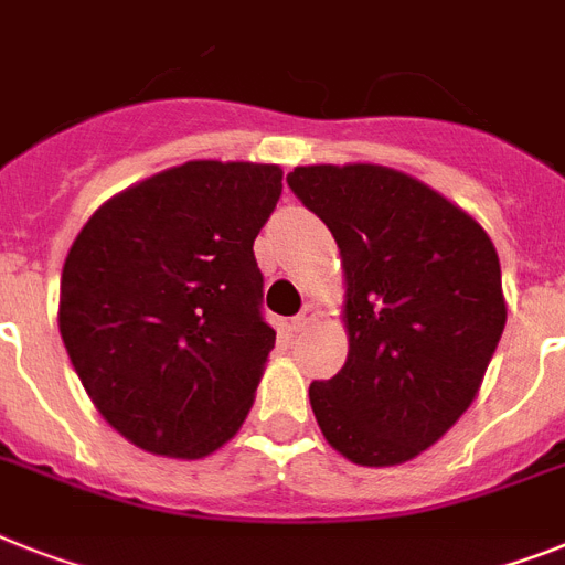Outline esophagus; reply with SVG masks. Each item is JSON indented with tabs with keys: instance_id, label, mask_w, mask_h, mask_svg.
<instances>
[{
	"instance_id": "1",
	"label": "esophagus",
	"mask_w": 565,
	"mask_h": 565,
	"mask_svg": "<svg viewBox=\"0 0 565 565\" xmlns=\"http://www.w3.org/2000/svg\"><path fill=\"white\" fill-rule=\"evenodd\" d=\"M317 317V309L315 306H311V302H306V306H302V311L297 317H294L291 320V326H294V332H306V326L311 323V320H315Z\"/></svg>"
}]
</instances>
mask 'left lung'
<instances>
[{"mask_svg":"<svg viewBox=\"0 0 565 565\" xmlns=\"http://www.w3.org/2000/svg\"><path fill=\"white\" fill-rule=\"evenodd\" d=\"M286 181L347 268L349 358L309 386L317 424L355 465H401L482 384L505 329L500 256L468 213L404 172L320 164Z\"/></svg>","mask_w":565,"mask_h":565,"instance_id":"1","label":"left lung"}]
</instances>
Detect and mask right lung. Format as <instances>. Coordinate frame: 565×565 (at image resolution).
I'll use <instances>...</instances> for the list:
<instances>
[{
	"label": "right lung",
	"mask_w": 565,
	"mask_h": 565,
	"mask_svg": "<svg viewBox=\"0 0 565 565\" xmlns=\"http://www.w3.org/2000/svg\"><path fill=\"white\" fill-rule=\"evenodd\" d=\"M274 164L188 161L115 195L65 256L60 334L100 416L158 456L202 459L239 430L277 332L254 239Z\"/></svg>",
	"instance_id": "obj_1"
}]
</instances>
